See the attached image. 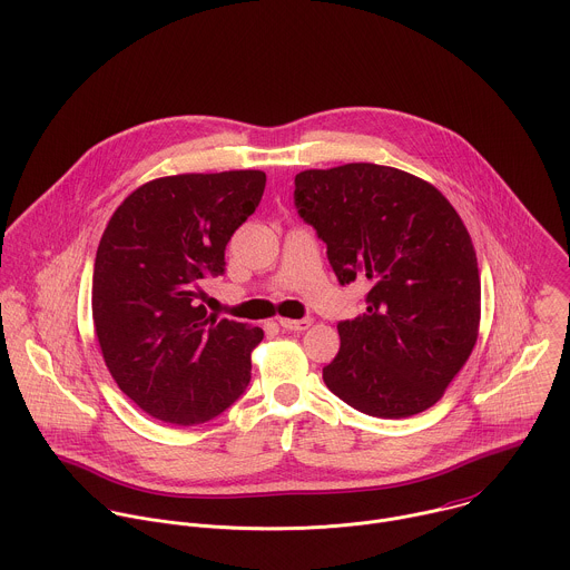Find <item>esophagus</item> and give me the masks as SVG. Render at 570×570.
Segmentation results:
<instances>
[{
	"label": "esophagus",
	"mask_w": 570,
	"mask_h": 570,
	"mask_svg": "<svg viewBox=\"0 0 570 570\" xmlns=\"http://www.w3.org/2000/svg\"><path fill=\"white\" fill-rule=\"evenodd\" d=\"M313 322L311 320H288V317H279V326L286 331H306Z\"/></svg>",
	"instance_id": "34e87169"
}]
</instances>
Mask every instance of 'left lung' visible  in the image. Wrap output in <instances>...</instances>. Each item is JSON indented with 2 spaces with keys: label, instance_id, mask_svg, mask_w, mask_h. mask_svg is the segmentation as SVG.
<instances>
[{
  "label": "left lung",
  "instance_id": "8db88e82",
  "mask_svg": "<svg viewBox=\"0 0 570 570\" xmlns=\"http://www.w3.org/2000/svg\"><path fill=\"white\" fill-rule=\"evenodd\" d=\"M295 206L326 244L340 284H371L366 311L337 324L326 387L377 419L436 405L481 322L476 253L459 213L430 180L375 163L299 171Z\"/></svg>",
  "mask_w": 570,
  "mask_h": 570
}]
</instances>
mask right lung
Masks as SVG:
<instances>
[{"instance_id": "1", "label": "right lung", "mask_w": 570, "mask_h": 570, "mask_svg": "<svg viewBox=\"0 0 570 570\" xmlns=\"http://www.w3.org/2000/svg\"><path fill=\"white\" fill-rule=\"evenodd\" d=\"M264 187L262 169L160 176L136 187L102 233L96 337L120 392L156 421L208 423L250 383L264 331L208 315L199 297L202 279L224 273L226 246Z\"/></svg>"}]
</instances>
